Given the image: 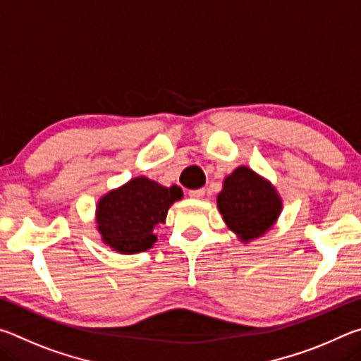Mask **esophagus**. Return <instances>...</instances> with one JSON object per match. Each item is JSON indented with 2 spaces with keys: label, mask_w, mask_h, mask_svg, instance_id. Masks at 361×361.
I'll return each mask as SVG.
<instances>
[{
  "label": "esophagus",
  "mask_w": 361,
  "mask_h": 361,
  "mask_svg": "<svg viewBox=\"0 0 361 361\" xmlns=\"http://www.w3.org/2000/svg\"><path fill=\"white\" fill-rule=\"evenodd\" d=\"M188 194H189V197H192V199H202L204 194H205V189L204 188L191 189V191H189Z\"/></svg>",
  "instance_id": "esophagus-1"
}]
</instances>
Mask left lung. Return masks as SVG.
Returning a JSON list of instances; mask_svg holds the SVG:
<instances>
[{"mask_svg": "<svg viewBox=\"0 0 361 361\" xmlns=\"http://www.w3.org/2000/svg\"><path fill=\"white\" fill-rule=\"evenodd\" d=\"M216 204L224 223L242 242L264 235L282 212L276 188L243 166L226 176Z\"/></svg>", "mask_w": 361, "mask_h": 361, "instance_id": "left-lung-1", "label": "left lung"}]
</instances>
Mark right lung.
<instances>
[{
    "label": "right lung",
    "instance_id": "add662e5",
    "mask_svg": "<svg viewBox=\"0 0 361 361\" xmlns=\"http://www.w3.org/2000/svg\"><path fill=\"white\" fill-rule=\"evenodd\" d=\"M181 197V188L161 186L146 176L113 189L97 204L103 243L124 255L146 252L157 240L154 228L166 223L170 205Z\"/></svg>",
    "mask_w": 361,
    "mask_h": 361
}]
</instances>
